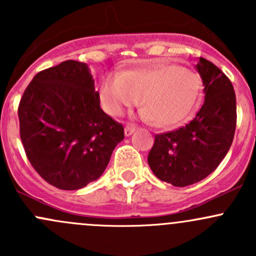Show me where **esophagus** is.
Here are the masks:
<instances>
[{
    "instance_id": "34e87169",
    "label": "esophagus",
    "mask_w": 256,
    "mask_h": 256,
    "mask_svg": "<svg viewBox=\"0 0 256 256\" xmlns=\"http://www.w3.org/2000/svg\"><path fill=\"white\" fill-rule=\"evenodd\" d=\"M135 130H136L135 125H132V124H128V125H126V128H125V136L132 135V134L135 132Z\"/></svg>"
}]
</instances>
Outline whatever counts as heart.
<instances>
[{
    "mask_svg": "<svg viewBox=\"0 0 256 256\" xmlns=\"http://www.w3.org/2000/svg\"><path fill=\"white\" fill-rule=\"evenodd\" d=\"M202 78L197 72L166 60L109 74L102 80L99 98L109 115L120 116L142 96L141 116L157 128H176L197 109Z\"/></svg>",
    "mask_w": 256,
    "mask_h": 256,
    "instance_id": "heart-1",
    "label": "heart"
}]
</instances>
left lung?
<instances>
[{
	"mask_svg": "<svg viewBox=\"0 0 256 256\" xmlns=\"http://www.w3.org/2000/svg\"><path fill=\"white\" fill-rule=\"evenodd\" d=\"M196 69L204 86V102L190 124L160 134L147 162L158 180L186 187L204 180L230 148L236 126V100L228 76L200 58Z\"/></svg>",
	"mask_w": 256,
	"mask_h": 256,
	"instance_id": "1",
	"label": "left lung"
}]
</instances>
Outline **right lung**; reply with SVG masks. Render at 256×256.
<instances>
[{"mask_svg":"<svg viewBox=\"0 0 256 256\" xmlns=\"http://www.w3.org/2000/svg\"><path fill=\"white\" fill-rule=\"evenodd\" d=\"M20 135L49 184L76 190L106 168L124 128L100 108L86 63L66 60L36 74L18 106Z\"/></svg>","mask_w":256,"mask_h":256,"instance_id":"obj_1","label":"right lung"}]
</instances>
